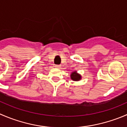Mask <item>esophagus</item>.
Here are the masks:
<instances>
[{"label":"esophagus","instance_id":"1","mask_svg":"<svg viewBox=\"0 0 127 127\" xmlns=\"http://www.w3.org/2000/svg\"><path fill=\"white\" fill-rule=\"evenodd\" d=\"M55 67H56V68H60V67H61V66H60V65H55Z\"/></svg>","mask_w":127,"mask_h":127}]
</instances>
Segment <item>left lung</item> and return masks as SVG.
<instances>
[{
	"instance_id": "left-lung-1",
	"label": "left lung",
	"mask_w": 127,
	"mask_h": 127,
	"mask_svg": "<svg viewBox=\"0 0 127 127\" xmlns=\"http://www.w3.org/2000/svg\"><path fill=\"white\" fill-rule=\"evenodd\" d=\"M71 78L72 81H78L81 79V76L79 74L77 73L76 71H74V72H72V73H71Z\"/></svg>"
}]
</instances>
